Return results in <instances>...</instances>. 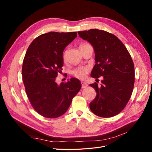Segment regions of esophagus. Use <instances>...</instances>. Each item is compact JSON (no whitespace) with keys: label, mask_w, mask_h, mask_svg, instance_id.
Segmentation results:
<instances>
[{"label":"esophagus","mask_w":152,"mask_h":152,"mask_svg":"<svg viewBox=\"0 0 152 152\" xmlns=\"http://www.w3.org/2000/svg\"><path fill=\"white\" fill-rule=\"evenodd\" d=\"M81 84H82V88H86V87H87V86H88V85H87V84L86 83V82H82Z\"/></svg>","instance_id":"obj_1"}]
</instances>
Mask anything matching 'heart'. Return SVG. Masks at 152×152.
I'll use <instances>...</instances> for the list:
<instances>
[{
    "mask_svg": "<svg viewBox=\"0 0 152 152\" xmlns=\"http://www.w3.org/2000/svg\"><path fill=\"white\" fill-rule=\"evenodd\" d=\"M87 44H82L80 45V46H82V45H86ZM66 57V53H65L63 56V58L64 59H65ZM89 72V68H87V67H79V68H75V70H73L72 72V74L74 75L75 77L78 78V79H81V80H83L85 79L87 75V73Z\"/></svg>",
    "mask_w": 152,
    "mask_h": 152,
    "instance_id": "heart-1",
    "label": "heart"
}]
</instances>
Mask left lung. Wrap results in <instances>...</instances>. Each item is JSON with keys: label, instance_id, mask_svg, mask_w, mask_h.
<instances>
[{"label": "left lung", "instance_id": "8db88e82", "mask_svg": "<svg viewBox=\"0 0 152 152\" xmlns=\"http://www.w3.org/2000/svg\"><path fill=\"white\" fill-rule=\"evenodd\" d=\"M93 45L95 62L91 76L103 77L102 84H90L97 93L89 104L91 112L101 117H113L122 112L129 100L134 84V66L129 53L115 35L91 29L78 32Z\"/></svg>", "mask_w": 152, "mask_h": 152}]
</instances>
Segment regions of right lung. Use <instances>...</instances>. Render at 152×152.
Listing matches in <instances>:
<instances>
[{
    "label": "right lung",
    "mask_w": 152,
    "mask_h": 152,
    "mask_svg": "<svg viewBox=\"0 0 152 152\" xmlns=\"http://www.w3.org/2000/svg\"><path fill=\"white\" fill-rule=\"evenodd\" d=\"M77 37L75 31H50L35 38L26 50L22 66L25 91L32 107L44 117L63 115L81 88L75 78L60 85L55 81L63 66V50Z\"/></svg>",
    "instance_id": "1"
}]
</instances>
